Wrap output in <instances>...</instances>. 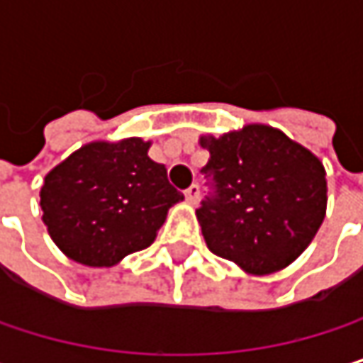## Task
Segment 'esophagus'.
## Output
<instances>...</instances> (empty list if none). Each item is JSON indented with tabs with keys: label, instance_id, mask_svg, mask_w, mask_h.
<instances>
[{
	"label": "esophagus",
	"instance_id": "1",
	"mask_svg": "<svg viewBox=\"0 0 363 363\" xmlns=\"http://www.w3.org/2000/svg\"><path fill=\"white\" fill-rule=\"evenodd\" d=\"M184 197H186L189 203H197V201H199V186H197V184H191V186L184 191Z\"/></svg>",
	"mask_w": 363,
	"mask_h": 363
}]
</instances>
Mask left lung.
Segmentation results:
<instances>
[{"label": "left lung", "instance_id": "8db88e82", "mask_svg": "<svg viewBox=\"0 0 363 363\" xmlns=\"http://www.w3.org/2000/svg\"><path fill=\"white\" fill-rule=\"evenodd\" d=\"M199 145L210 153L201 168L210 191L195 214L208 248L254 275L288 267L326 216L322 162L269 125Z\"/></svg>", "mask_w": 363, "mask_h": 363}]
</instances>
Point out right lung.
Masks as SVG:
<instances>
[{"label": "right lung", "instance_id": "right-lung-1", "mask_svg": "<svg viewBox=\"0 0 363 363\" xmlns=\"http://www.w3.org/2000/svg\"><path fill=\"white\" fill-rule=\"evenodd\" d=\"M147 151L140 138L90 143L45 177L43 223L69 258L111 267L153 244L168 210L184 197Z\"/></svg>", "mask_w": 363, "mask_h": 363}]
</instances>
